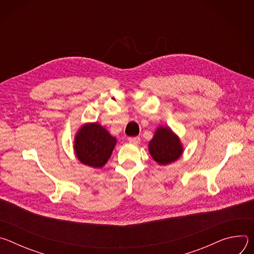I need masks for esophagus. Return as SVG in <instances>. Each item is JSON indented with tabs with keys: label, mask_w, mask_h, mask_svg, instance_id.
Segmentation results:
<instances>
[{
	"label": "esophagus",
	"mask_w": 254,
	"mask_h": 254,
	"mask_svg": "<svg viewBox=\"0 0 254 254\" xmlns=\"http://www.w3.org/2000/svg\"><path fill=\"white\" fill-rule=\"evenodd\" d=\"M128 141L132 144H138L140 141V138L138 136H131V137H128Z\"/></svg>",
	"instance_id": "obj_1"
}]
</instances>
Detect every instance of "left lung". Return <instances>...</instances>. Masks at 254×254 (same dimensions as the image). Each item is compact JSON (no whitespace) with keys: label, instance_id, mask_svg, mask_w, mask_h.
Returning <instances> with one entry per match:
<instances>
[{"label":"left lung","instance_id":"obj_1","mask_svg":"<svg viewBox=\"0 0 254 254\" xmlns=\"http://www.w3.org/2000/svg\"><path fill=\"white\" fill-rule=\"evenodd\" d=\"M149 152L159 165L165 166L177 161L184 149L180 137L169 127H159L149 142Z\"/></svg>","mask_w":254,"mask_h":254}]
</instances>
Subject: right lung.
Listing matches in <instances>:
<instances>
[{"instance_id": "right-lung-1", "label": "right lung", "mask_w": 254, "mask_h": 254, "mask_svg": "<svg viewBox=\"0 0 254 254\" xmlns=\"http://www.w3.org/2000/svg\"><path fill=\"white\" fill-rule=\"evenodd\" d=\"M117 138L98 123L83 125L74 137V152L83 165L102 168L111 158Z\"/></svg>"}]
</instances>
